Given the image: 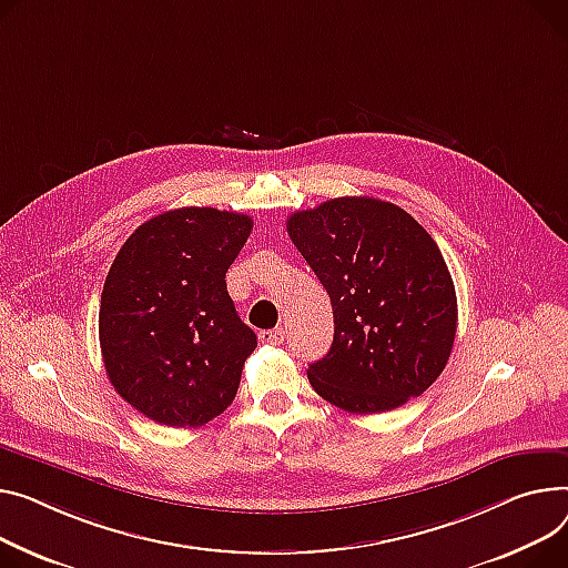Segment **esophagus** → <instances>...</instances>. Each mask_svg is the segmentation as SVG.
Segmentation results:
<instances>
[{"label": "esophagus", "mask_w": 568, "mask_h": 568, "mask_svg": "<svg viewBox=\"0 0 568 568\" xmlns=\"http://www.w3.org/2000/svg\"><path fill=\"white\" fill-rule=\"evenodd\" d=\"M257 337H260L262 345H283L285 331L283 328H264V331H260Z\"/></svg>", "instance_id": "esophagus-1"}]
</instances>
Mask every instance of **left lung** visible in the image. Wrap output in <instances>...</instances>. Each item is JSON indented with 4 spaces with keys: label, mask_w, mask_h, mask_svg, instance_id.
Returning <instances> with one entry per match:
<instances>
[{
    "label": "left lung",
    "mask_w": 568,
    "mask_h": 568,
    "mask_svg": "<svg viewBox=\"0 0 568 568\" xmlns=\"http://www.w3.org/2000/svg\"><path fill=\"white\" fill-rule=\"evenodd\" d=\"M287 235L333 306V345L308 365L320 397L384 413L423 395L457 335V292L440 248L402 207L369 196L294 212Z\"/></svg>",
    "instance_id": "1"
}]
</instances>
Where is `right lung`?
Masks as SVG:
<instances>
[{
    "instance_id": "add662e5",
    "label": "right lung",
    "mask_w": 568,
    "mask_h": 568,
    "mask_svg": "<svg viewBox=\"0 0 568 568\" xmlns=\"http://www.w3.org/2000/svg\"><path fill=\"white\" fill-rule=\"evenodd\" d=\"M253 219L180 207L141 223L100 298V349L111 386L145 418L199 427L231 406L257 347L225 287Z\"/></svg>"
}]
</instances>
